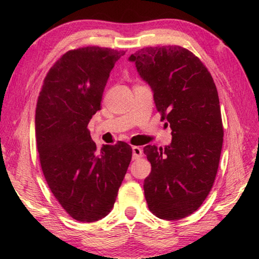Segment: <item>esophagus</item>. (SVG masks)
Here are the masks:
<instances>
[{"label":"esophagus","mask_w":259,"mask_h":259,"mask_svg":"<svg viewBox=\"0 0 259 259\" xmlns=\"http://www.w3.org/2000/svg\"><path fill=\"white\" fill-rule=\"evenodd\" d=\"M143 156V150L139 146H134L133 147V157L134 160H137L139 157Z\"/></svg>","instance_id":"1"}]
</instances>
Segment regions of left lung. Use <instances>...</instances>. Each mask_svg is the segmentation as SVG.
<instances>
[{
  "instance_id": "8db88e82",
  "label": "left lung",
  "mask_w": 259,
  "mask_h": 259,
  "mask_svg": "<svg viewBox=\"0 0 259 259\" xmlns=\"http://www.w3.org/2000/svg\"><path fill=\"white\" fill-rule=\"evenodd\" d=\"M128 60L171 128L170 145L144 147L152 164L144 182L148 209L165 221L185 218L203 203L218 170L224 130L216 85L198 57L182 47L144 48Z\"/></svg>"
}]
</instances>
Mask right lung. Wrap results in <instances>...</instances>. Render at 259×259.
<instances>
[{"label": "right lung", "instance_id": "right-lung-1", "mask_svg": "<svg viewBox=\"0 0 259 259\" xmlns=\"http://www.w3.org/2000/svg\"><path fill=\"white\" fill-rule=\"evenodd\" d=\"M124 54L99 47L66 52L48 72L37 99L35 135L43 175L78 222L107 216L133 156L124 142L97 150L87 128L102 109L109 73Z\"/></svg>", "mask_w": 259, "mask_h": 259}]
</instances>
